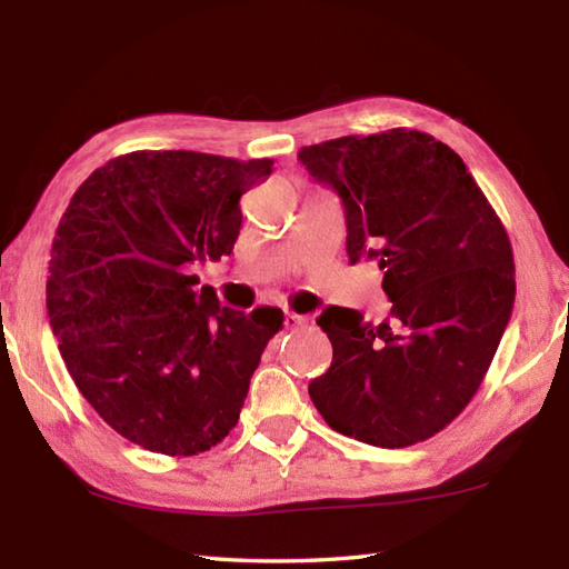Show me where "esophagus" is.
<instances>
[{"label": "esophagus", "mask_w": 569, "mask_h": 569, "mask_svg": "<svg viewBox=\"0 0 569 569\" xmlns=\"http://www.w3.org/2000/svg\"><path fill=\"white\" fill-rule=\"evenodd\" d=\"M306 322H308V318H303V316H296V312H286V328H288V330H298V328H303Z\"/></svg>", "instance_id": "1"}]
</instances>
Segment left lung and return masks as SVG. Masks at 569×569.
Returning <instances> with one entry per match:
<instances>
[{
	"mask_svg": "<svg viewBox=\"0 0 569 569\" xmlns=\"http://www.w3.org/2000/svg\"><path fill=\"white\" fill-rule=\"evenodd\" d=\"M342 200L347 257L383 271L389 318L330 306L332 365L308 393L325 422L373 447L432 438L477 393L511 320V241L465 161L426 131L389 129L298 151Z\"/></svg>",
	"mask_w": 569,
	"mask_h": 569,
	"instance_id": "1",
	"label": "left lung"
}]
</instances>
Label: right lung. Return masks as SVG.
I'll return each mask as SVG.
<instances>
[{
    "label": "right lung",
    "instance_id": "1",
    "mask_svg": "<svg viewBox=\"0 0 569 569\" xmlns=\"http://www.w3.org/2000/svg\"><path fill=\"white\" fill-rule=\"evenodd\" d=\"M271 159L134 151L98 168L60 217L46 308L72 381L107 426L143 450L190 457L237 426L278 308L241 312L192 263L220 261L239 198Z\"/></svg>",
    "mask_w": 569,
    "mask_h": 569
}]
</instances>
